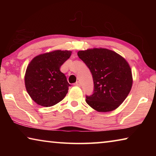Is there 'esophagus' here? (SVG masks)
I'll return each instance as SVG.
<instances>
[{
  "instance_id": "1",
  "label": "esophagus",
  "mask_w": 156,
  "mask_h": 156,
  "mask_svg": "<svg viewBox=\"0 0 156 156\" xmlns=\"http://www.w3.org/2000/svg\"><path fill=\"white\" fill-rule=\"evenodd\" d=\"M74 85H76V86H78V87H80L81 86V84H80V82H76V83L74 84Z\"/></svg>"
}]
</instances>
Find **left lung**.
Returning <instances> with one entry per match:
<instances>
[{"mask_svg": "<svg viewBox=\"0 0 156 156\" xmlns=\"http://www.w3.org/2000/svg\"><path fill=\"white\" fill-rule=\"evenodd\" d=\"M78 56L90 69L94 90L86 102L98 112L117 109L130 92L133 78L130 65L120 54L105 48L80 50Z\"/></svg>", "mask_w": 156, "mask_h": 156, "instance_id": "left-lung-1", "label": "left lung"}]
</instances>
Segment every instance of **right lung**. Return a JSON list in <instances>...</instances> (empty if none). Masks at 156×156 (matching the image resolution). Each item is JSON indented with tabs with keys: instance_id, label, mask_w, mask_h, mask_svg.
<instances>
[{
	"instance_id": "obj_1",
	"label": "right lung",
	"mask_w": 156,
	"mask_h": 156,
	"mask_svg": "<svg viewBox=\"0 0 156 156\" xmlns=\"http://www.w3.org/2000/svg\"><path fill=\"white\" fill-rule=\"evenodd\" d=\"M72 51L54 50L39 54L31 60L26 69V90L36 104L48 107L58 103L68 93V83L60 67Z\"/></svg>"
}]
</instances>
